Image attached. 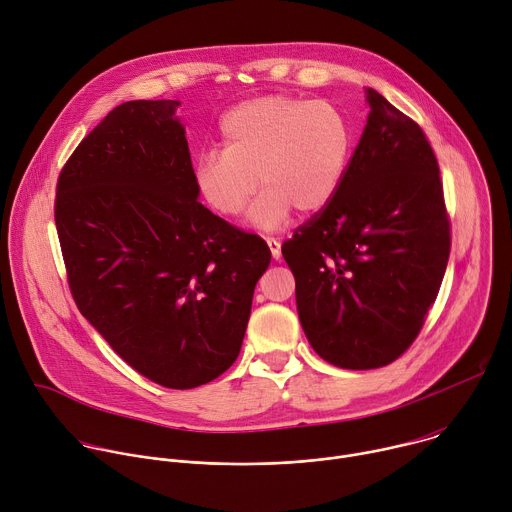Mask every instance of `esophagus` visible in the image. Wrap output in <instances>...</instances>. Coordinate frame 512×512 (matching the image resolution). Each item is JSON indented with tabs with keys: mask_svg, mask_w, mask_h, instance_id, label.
<instances>
[{
	"mask_svg": "<svg viewBox=\"0 0 512 512\" xmlns=\"http://www.w3.org/2000/svg\"><path fill=\"white\" fill-rule=\"evenodd\" d=\"M267 247H269V251H271V257L277 261V259H281V243L277 241V239H267Z\"/></svg>",
	"mask_w": 512,
	"mask_h": 512,
	"instance_id": "34e87169",
	"label": "esophagus"
}]
</instances>
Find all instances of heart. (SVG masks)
I'll return each mask as SVG.
<instances>
[{"instance_id":"heart-1","label":"heart","mask_w":512,"mask_h":512,"mask_svg":"<svg viewBox=\"0 0 512 512\" xmlns=\"http://www.w3.org/2000/svg\"><path fill=\"white\" fill-rule=\"evenodd\" d=\"M223 152L194 162L200 198L221 216H239L259 184L249 218L259 229L281 227L298 208L316 214L338 194L354 133L346 115L326 101L265 95L227 111L218 125Z\"/></svg>"}]
</instances>
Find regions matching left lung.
<instances>
[{
    "label": "left lung",
    "mask_w": 512,
    "mask_h": 512,
    "mask_svg": "<svg viewBox=\"0 0 512 512\" xmlns=\"http://www.w3.org/2000/svg\"><path fill=\"white\" fill-rule=\"evenodd\" d=\"M334 200L281 253L312 348L334 367L379 369L417 338L450 257V216L423 129L375 89Z\"/></svg>",
    "instance_id": "8db88e82"
}]
</instances>
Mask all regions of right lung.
<instances>
[{"label":"right lung","mask_w":512,"mask_h":512,"mask_svg":"<svg viewBox=\"0 0 512 512\" xmlns=\"http://www.w3.org/2000/svg\"><path fill=\"white\" fill-rule=\"evenodd\" d=\"M178 105L115 107L60 170L54 223L81 314L145 379L194 389L237 360L271 251L196 200Z\"/></svg>","instance_id":"obj_1"}]
</instances>
